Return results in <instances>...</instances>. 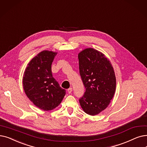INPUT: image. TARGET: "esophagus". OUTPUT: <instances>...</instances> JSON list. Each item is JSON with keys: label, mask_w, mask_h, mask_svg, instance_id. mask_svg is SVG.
I'll list each match as a JSON object with an SVG mask.
<instances>
[{"label": "esophagus", "mask_w": 147, "mask_h": 147, "mask_svg": "<svg viewBox=\"0 0 147 147\" xmlns=\"http://www.w3.org/2000/svg\"><path fill=\"white\" fill-rule=\"evenodd\" d=\"M72 91H73V88H68V89H67V91H68V92L69 94H71V92H72Z\"/></svg>", "instance_id": "esophagus-1"}]
</instances>
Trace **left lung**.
I'll use <instances>...</instances> for the list:
<instances>
[{
    "label": "left lung",
    "mask_w": 147,
    "mask_h": 147,
    "mask_svg": "<svg viewBox=\"0 0 147 147\" xmlns=\"http://www.w3.org/2000/svg\"><path fill=\"white\" fill-rule=\"evenodd\" d=\"M79 71L86 91L80 100L84 111L94 116L104 111L115 92L114 69L105 55L92 48H86L78 54Z\"/></svg>",
    "instance_id": "left-lung-1"
}]
</instances>
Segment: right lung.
I'll return each instance as SVG.
<instances>
[{"mask_svg":"<svg viewBox=\"0 0 147 147\" xmlns=\"http://www.w3.org/2000/svg\"><path fill=\"white\" fill-rule=\"evenodd\" d=\"M56 55L52 51H42L28 63L23 74L25 94L35 106L45 111L58 107L66 93L52 76V63Z\"/></svg>","mask_w":147,"mask_h":147,"instance_id":"1","label":"right lung"}]
</instances>
